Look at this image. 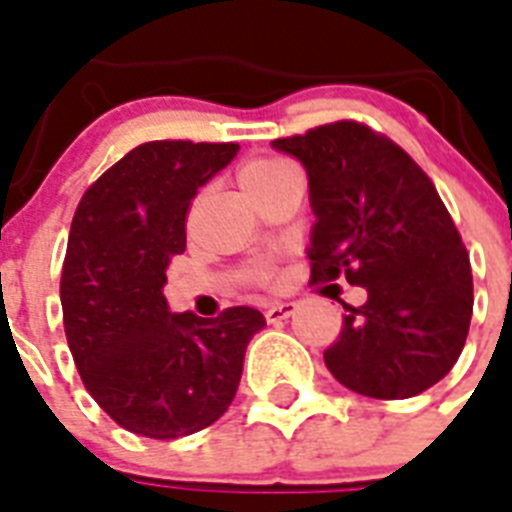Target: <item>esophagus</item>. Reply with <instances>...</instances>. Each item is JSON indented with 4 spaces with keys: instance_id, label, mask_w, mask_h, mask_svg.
<instances>
[{
    "instance_id": "1",
    "label": "esophagus",
    "mask_w": 512,
    "mask_h": 512,
    "mask_svg": "<svg viewBox=\"0 0 512 512\" xmlns=\"http://www.w3.org/2000/svg\"><path fill=\"white\" fill-rule=\"evenodd\" d=\"M293 312H295L293 301H276V304L266 306V320L268 323H282V320H287Z\"/></svg>"
}]
</instances>
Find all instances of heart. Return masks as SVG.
<instances>
[{"label":"heart","instance_id":"obj_1","mask_svg":"<svg viewBox=\"0 0 512 512\" xmlns=\"http://www.w3.org/2000/svg\"><path fill=\"white\" fill-rule=\"evenodd\" d=\"M301 176L293 162L282 160V157H255V160H246L238 170V181L241 189L249 200H255L257 195H263L276 184H282L285 179Z\"/></svg>","mask_w":512,"mask_h":512}]
</instances>
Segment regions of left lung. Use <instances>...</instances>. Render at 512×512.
<instances>
[{"mask_svg": "<svg viewBox=\"0 0 512 512\" xmlns=\"http://www.w3.org/2000/svg\"><path fill=\"white\" fill-rule=\"evenodd\" d=\"M304 162L317 214L312 282L347 279L366 304H344L339 339L323 352L344 388L410 399L453 369L472 320V266L434 181L388 135L339 119L276 138Z\"/></svg>", "mask_w": 512, "mask_h": 512, "instance_id": "1", "label": "left lung"}]
</instances>
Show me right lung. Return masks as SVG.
Returning a JSON list of instances; mask_svg holds the SVG:
<instances>
[{
    "label": "right lung",
    "instance_id": "obj_1",
    "mask_svg": "<svg viewBox=\"0 0 512 512\" xmlns=\"http://www.w3.org/2000/svg\"><path fill=\"white\" fill-rule=\"evenodd\" d=\"M238 143L149 140L92 181L75 208L64 333L86 391L121 429L176 439L219 420L266 320L252 306L170 314L165 268L187 249L189 203Z\"/></svg>",
    "mask_w": 512,
    "mask_h": 512
}]
</instances>
